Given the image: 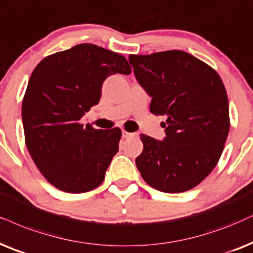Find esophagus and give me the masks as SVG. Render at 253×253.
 Listing matches in <instances>:
<instances>
[{
  "label": "esophagus",
  "mask_w": 253,
  "mask_h": 253,
  "mask_svg": "<svg viewBox=\"0 0 253 253\" xmlns=\"http://www.w3.org/2000/svg\"><path fill=\"white\" fill-rule=\"evenodd\" d=\"M136 135H137L136 133H129V132H127V130H123V137H125V139H127V137L136 136Z\"/></svg>",
  "instance_id": "1"
}]
</instances>
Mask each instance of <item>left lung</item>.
<instances>
[{
	"mask_svg": "<svg viewBox=\"0 0 253 253\" xmlns=\"http://www.w3.org/2000/svg\"><path fill=\"white\" fill-rule=\"evenodd\" d=\"M137 83L152 98L150 112L166 116L164 141L141 134L135 165L150 187L183 193L206 178L222 155L230 129L229 101L215 70L181 50L129 55Z\"/></svg>",
	"mask_w": 253,
	"mask_h": 253,
	"instance_id": "obj_1",
	"label": "left lung"
}]
</instances>
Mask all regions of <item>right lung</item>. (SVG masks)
<instances>
[{"label":"right lung","mask_w":253,"mask_h":253,"mask_svg":"<svg viewBox=\"0 0 253 253\" xmlns=\"http://www.w3.org/2000/svg\"><path fill=\"white\" fill-rule=\"evenodd\" d=\"M130 72L123 55L85 43L45 57L31 73L22 103L25 143L57 189L79 194L103 183L121 130L94 129L81 119L99 103L107 77Z\"/></svg>","instance_id":"add662e5"}]
</instances>
